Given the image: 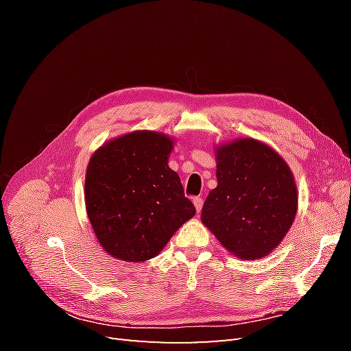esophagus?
<instances>
[{"instance_id": "obj_1", "label": "esophagus", "mask_w": 351, "mask_h": 351, "mask_svg": "<svg viewBox=\"0 0 351 351\" xmlns=\"http://www.w3.org/2000/svg\"><path fill=\"white\" fill-rule=\"evenodd\" d=\"M193 205H195L197 214H199V212L202 210V206H204V199H202V197H195L193 199Z\"/></svg>"}]
</instances>
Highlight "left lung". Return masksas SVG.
<instances>
[{
  "label": "left lung",
  "mask_w": 351,
  "mask_h": 351,
  "mask_svg": "<svg viewBox=\"0 0 351 351\" xmlns=\"http://www.w3.org/2000/svg\"><path fill=\"white\" fill-rule=\"evenodd\" d=\"M215 158L218 186L202 208V222L237 258L262 259L287 236L297 214L291 169L269 145L252 137L217 145Z\"/></svg>",
  "instance_id": "obj_1"
}]
</instances>
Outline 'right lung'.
Returning a JSON list of instances; mask_svg holds the SVG:
<instances>
[{
  "mask_svg": "<svg viewBox=\"0 0 351 351\" xmlns=\"http://www.w3.org/2000/svg\"><path fill=\"white\" fill-rule=\"evenodd\" d=\"M174 139L136 130L99 146L84 177V205L95 236L110 256L145 262L195 217L176 171L168 167Z\"/></svg>",
  "mask_w": 351,
  "mask_h": 351,
  "instance_id": "obj_1",
  "label": "right lung"
}]
</instances>
